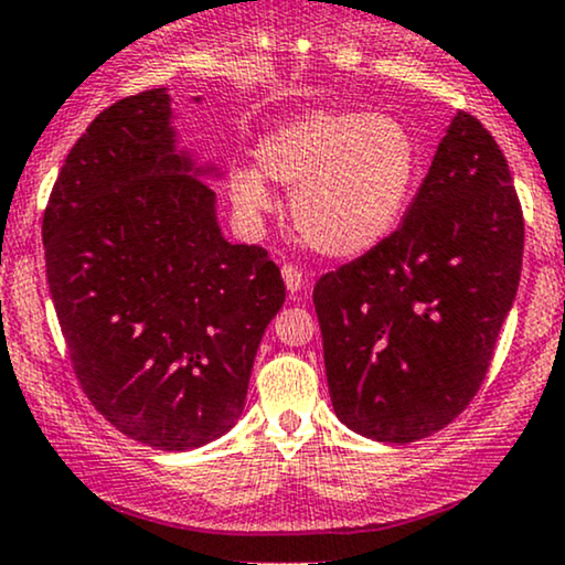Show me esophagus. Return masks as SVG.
I'll use <instances>...</instances> for the list:
<instances>
[{"mask_svg": "<svg viewBox=\"0 0 565 565\" xmlns=\"http://www.w3.org/2000/svg\"><path fill=\"white\" fill-rule=\"evenodd\" d=\"M281 276H284V284H287L289 295H297V291H300L302 287H308V278L302 276V270L297 268V265L284 263L281 265Z\"/></svg>", "mask_w": 565, "mask_h": 565, "instance_id": "obj_1", "label": "esophagus"}]
</instances>
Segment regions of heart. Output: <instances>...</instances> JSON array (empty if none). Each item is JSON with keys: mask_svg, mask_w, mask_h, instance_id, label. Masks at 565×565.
I'll list each match as a JSON object with an SVG mask.
<instances>
[{"mask_svg": "<svg viewBox=\"0 0 565 565\" xmlns=\"http://www.w3.org/2000/svg\"><path fill=\"white\" fill-rule=\"evenodd\" d=\"M257 164L291 188V220L310 249L355 257L398 223L417 174V146L387 114L316 108L265 135ZM263 174L249 167L231 172L233 204L249 217L270 206Z\"/></svg>", "mask_w": 565, "mask_h": 565, "instance_id": "heart-1", "label": "heart"}]
</instances>
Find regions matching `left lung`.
Instances as JSON below:
<instances>
[{"label": "left lung", "instance_id": "8db88e82", "mask_svg": "<svg viewBox=\"0 0 565 565\" xmlns=\"http://www.w3.org/2000/svg\"><path fill=\"white\" fill-rule=\"evenodd\" d=\"M523 210L508 159L459 111L404 223L313 289L337 417L412 444L483 385L521 281Z\"/></svg>", "mask_w": 565, "mask_h": 565}]
</instances>
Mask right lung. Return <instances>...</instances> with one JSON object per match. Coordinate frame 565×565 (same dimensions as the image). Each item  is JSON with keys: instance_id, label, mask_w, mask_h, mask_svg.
Wrapping results in <instances>:
<instances>
[{"instance_id": "obj_1", "label": "right lung", "mask_w": 565, "mask_h": 565, "mask_svg": "<svg viewBox=\"0 0 565 565\" xmlns=\"http://www.w3.org/2000/svg\"><path fill=\"white\" fill-rule=\"evenodd\" d=\"M42 238L89 404L153 449L228 433L287 289L263 246L223 238L215 191L174 151L161 89L95 116L57 174Z\"/></svg>"}]
</instances>
